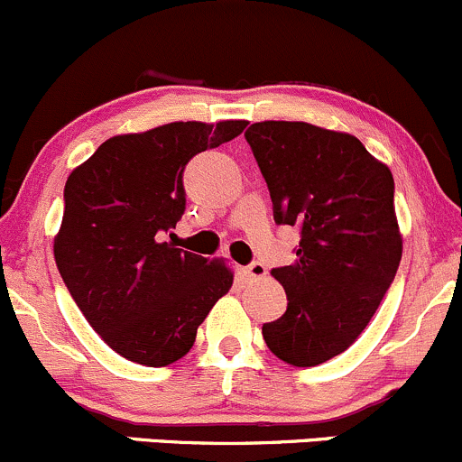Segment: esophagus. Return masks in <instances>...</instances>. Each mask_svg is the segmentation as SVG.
<instances>
[{"label": "esophagus", "instance_id": "obj_1", "mask_svg": "<svg viewBox=\"0 0 462 462\" xmlns=\"http://www.w3.org/2000/svg\"><path fill=\"white\" fill-rule=\"evenodd\" d=\"M245 273L249 275L251 280H260V278H264V275H266V266L263 263H258V260H255V263H251L249 266H246Z\"/></svg>", "mask_w": 462, "mask_h": 462}]
</instances>
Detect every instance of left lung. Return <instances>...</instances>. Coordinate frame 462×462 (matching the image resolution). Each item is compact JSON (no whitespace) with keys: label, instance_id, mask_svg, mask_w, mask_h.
Wrapping results in <instances>:
<instances>
[{"label":"left lung","instance_id":"1","mask_svg":"<svg viewBox=\"0 0 462 462\" xmlns=\"http://www.w3.org/2000/svg\"><path fill=\"white\" fill-rule=\"evenodd\" d=\"M245 137L275 225L300 229L296 263L271 271L289 302L263 325L264 342L293 367H316L354 345L396 278L392 171L358 137L307 122H255Z\"/></svg>","mask_w":462,"mask_h":462}]
</instances>
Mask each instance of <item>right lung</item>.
I'll return each mask as SVG.
<instances>
[{
	"label": "right lung",
	"mask_w": 462,
	"mask_h": 462,
	"mask_svg": "<svg viewBox=\"0 0 462 462\" xmlns=\"http://www.w3.org/2000/svg\"><path fill=\"white\" fill-rule=\"evenodd\" d=\"M245 126L171 122L116 135L66 180L57 269L88 325L131 363L166 367L182 358L231 289L229 266L178 249L173 229L187 208L189 162Z\"/></svg>",
	"instance_id": "obj_1"
}]
</instances>
